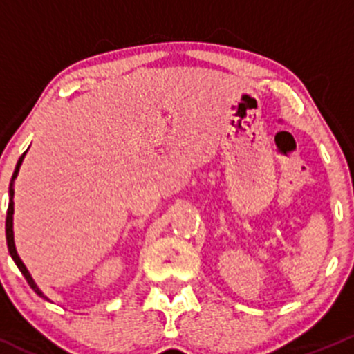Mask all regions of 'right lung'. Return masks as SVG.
Masks as SVG:
<instances>
[{"label":"right lung","mask_w":354,"mask_h":354,"mask_svg":"<svg viewBox=\"0 0 354 354\" xmlns=\"http://www.w3.org/2000/svg\"><path fill=\"white\" fill-rule=\"evenodd\" d=\"M24 157H25V152H24L22 156H20L19 162H17V167H15V171H13L12 181H10V203H8V210H6V245H8V252H10V255H12V259L15 260L17 267H19V269H20V272H22L25 279H27L28 286H30L32 289H34V291L37 292L39 296H42V298H46V296L42 295V292H41V289H39L37 286H35L34 279H32V277H30V274H28L27 267H25L22 260H20L19 253H17V248H15V241H13V181H15L17 174H19L20 164H22ZM46 299H48V298H46Z\"/></svg>","instance_id":"1"}]
</instances>
